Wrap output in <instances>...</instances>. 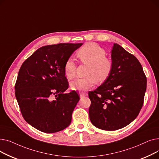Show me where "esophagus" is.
I'll return each mask as SVG.
<instances>
[{"label": "esophagus", "instance_id": "1", "mask_svg": "<svg viewBox=\"0 0 159 159\" xmlns=\"http://www.w3.org/2000/svg\"><path fill=\"white\" fill-rule=\"evenodd\" d=\"M87 93H84V92H80V96L81 97H86V96H87Z\"/></svg>", "mask_w": 159, "mask_h": 159}]
</instances>
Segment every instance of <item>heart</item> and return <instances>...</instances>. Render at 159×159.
<instances>
[{"label": "heart", "mask_w": 159, "mask_h": 159, "mask_svg": "<svg viewBox=\"0 0 159 159\" xmlns=\"http://www.w3.org/2000/svg\"><path fill=\"white\" fill-rule=\"evenodd\" d=\"M77 57L83 64H88L84 78L78 79L71 84L73 90L79 91H86L93 87L96 83L106 81L111 73L113 63L110 58L106 56V50L94 43L84 44L77 52ZM77 66L71 58L67 59L64 64V71L69 80L76 77Z\"/></svg>", "instance_id": "b5f03b06"}]
</instances>
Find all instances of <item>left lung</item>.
Returning a JSON list of instances; mask_svg holds the SVG:
<instances>
[{
    "mask_svg": "<svg viewBox=\"0 0 159 159\" xmlns=\"http://www.w3.org/2000/svg\"><path fill=\"white\" fill-rule=\"evenodd\" d=\"M111 58L110 77L88 93L91 123L107 131L122 128L136 119L143 106L147 84L143 67L134 55L114 44Z\"/></svg>",
    "mask_w": 159,
    "mask_h": 159,
    "instance_id": "8db88e82",
    "label": "left lung"
}]
</instances>
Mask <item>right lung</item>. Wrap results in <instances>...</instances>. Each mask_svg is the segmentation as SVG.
Wrapping results in <instances>:
<instances>
[{
  "label": "right lung",
  "instance_id": "obj_1",
  "mask_svg": "<svg viewBox=\"0 0 159 159\" xmlns=\"http://www.w3.org/2000/svg\"><path fill=\"white\" fill-rule=\"evenodd\" d=\"M82 43H61L38 49L22 64L15 94L24 120L37 129L55 133L68 127L79 101L69 84L64 64Z\"/></svg>",
  "mask_w": 159,
  "mask_h": 159
}]
</instances>
